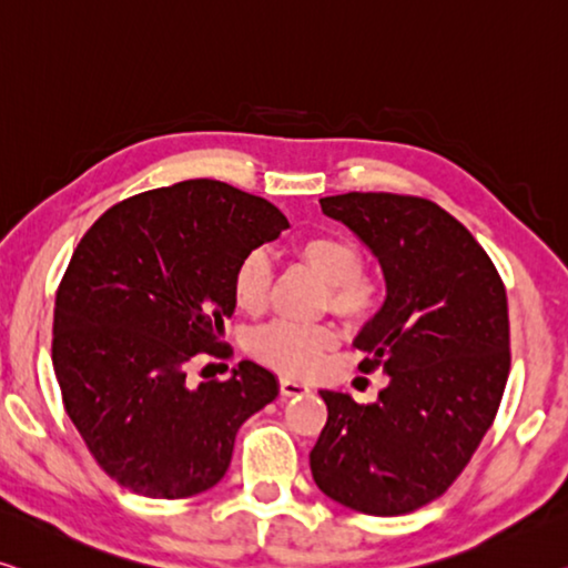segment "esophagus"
Segmentation results:
<instances>
[{
	"label": "esophagus",
	"instance_id": "obj_1",
	"mask_svg": "<svg viewBox=\"0 0 568 568\" xmlns=\"http://www.w3.org/2000/svg\"><path fill=\"white\" fill-rule=\"evenodd\" d=\"M278 390H282V396H302V394H310V386L307 383H302V381H296V378H284L278 381Z\"/></svg>",
	"mask_w": 568,
	"mask_h": 568
}]
</instances>
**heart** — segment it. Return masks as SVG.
<instances>
[{"mask_svg":"<svg viewBox=\"0 0 568 568\" xmlns=\"http://www.w3.org/2000/svg\"><path fill=\"white\" fill-rule=\"evenodd\" d=\"M294 256L327 282L325 304L347 322L371 320L381 307V282L365 272L363 251L343 233H312L296 241ZM272 290V261L264 251H251L241 258L233 274V296L243 312L264 310ZM335 343L333 329L325 325H296L272 322L256 333L251 351L274 368L290 373H310L320 365Z\"/></svg>","mask_w":568,"mask_h":568,"instance_id":"b5f03b06","label":"heart"}]
</instances>
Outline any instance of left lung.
Segmentation results:
<instances>
[{
  "label": "left lung",
  "instance_id": "left-lung-1",
  "mask_svg": "<svg viewBox=\"0 0 568 568\" xmlns=\"http://www.w3.org/2000/svg\"><path fill=\"white\" fill-rule=\"evenodd\" d=\"M373 251L386 302L355 337L363 373L390 375L375 404L320 390L327 424L312 477L365 516H404L462 475L510 373L508 296L490 256L432 200L347 193L320 200Z\"/></svg>",
  "mask_w": 568,
  "mask_h": 568
}]
</instances>
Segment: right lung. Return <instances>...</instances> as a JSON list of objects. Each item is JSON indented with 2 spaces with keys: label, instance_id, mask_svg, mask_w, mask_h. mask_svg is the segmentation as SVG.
Returning a JSON list of instances; mask_svg holds the SVG:
<instances>
[{
  "label": "right lung",
  "instance_id": "obj_1",
  "mask_svg": "<svg viewBox=\"0 0 568 568\" xmlns=\"http://www.w3.org/2000/svg\"><path fill=\"white\" fill-rule=\"evenodd\" d=\"M290 229L278 207L217 180H185L109 207L73 251L52 314L63 406L103 473L136 495L211 490L235 434L278 396L241 361L229 381L187 383L221 353L241 258Z\"/></svg>",
  "mask_w": 568,
  "mask_h": 568
}]
</instances>
